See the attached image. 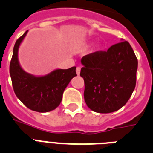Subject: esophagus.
Returning <instances> with one entry per match:
<instances>
[{
  "label": "esophagus",
  "instance_id": "obj_1",
  "mask_svg": "<svg viewBox=\"0 0 153 153\" xmlns=\"http://www.w3.org/2000/svg\"><path fill=\"white\" fill-rule=\"evenodd\" d=\"M76 74H77V75H80V67H77V68H76Z\"/></svg>",
  "mask_w": 153,
  "mask_h": 153
}]
</instances>
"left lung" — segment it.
Wrapping results in <instances>:
<instances>
[{
	"instance_id": "left-lung-1",
	"label": "left lung",
	"mask_w": 153,
	"mask_h": 153,
	"mask_svg": "<svg viewBox=\"0 0 153 153\" xmlns=\"http://www.w3.org/2000/svg\"><path fill=\"white\" fill-rule=\"evenodd\" d=\"M80 62L84 97L90 109L109 113L125 105L135 89L138 67L137 56L128 41L122 40L107 52L85 56Z\"/></svg>"
}]
</instances>
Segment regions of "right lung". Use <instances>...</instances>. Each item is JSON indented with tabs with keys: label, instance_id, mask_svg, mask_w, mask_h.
<instances>
[{
	"label": "right lung",
	"instance_id": "obj_1",
	"mask_svg": "<svg viewBox=\"0 0 153 153\" xmlns=\"http://www.w3.org/2000/svg\"><path fill=\"white\" fill-rule=\"evenodd\" d=\"M27 33L16 41L9 66L14 93L29 109L39 112H50L60 105L64 91L76 76V68L55 69L45 76L26 73L19 63L18 50Z\"/></svg>",
	"mask_w": 153,
	"mask_h": 153
}]
</instances>
